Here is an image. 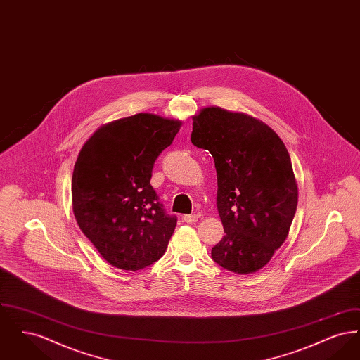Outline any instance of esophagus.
<instances>
[{"label":"esophagus","mask_w":360,"mask_h":360,"mask_svg":"<svg viewBox=\"0 0 360 360\" xmlns=\"http://www.w3.org/2000/svg\"><path fill=\"white\" fill-rule=\"evenodd\" d=\"M184 221L188 224L197 223L198 221V216L197 214H185L184 216Z\"/></svg>","instance_id":"esophagus-1"}]
</instances>
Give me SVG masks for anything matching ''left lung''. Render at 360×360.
I'll use <instances>...</instances> for the list:
<instances>
[{
	"label": "left lung",
	"mask_w": 360,
	"mask_h": 360,
	"mask_svg": "<svg viewBox=\"0 0 360 360\" xmlns=\"http://www.w3.org/2000/svg\"><path fill=\"white\" fill-rule=\"evenodd\" d=\"M191 143L207 150L217 172L221 241L212 259L236 274L264 267L289 235L298 188L281 137L252 116L209 106L193 116Z\"/></svg>",
	"instance_id": "8db88e82"
}]
</instances>
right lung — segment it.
<instances>
[{
  "instance_id": "right-lung-1",
  "label": "right lung",
  "mask_w": 360,
  "mask_h": 360,
  "mask_svg": "<svg viewBox=\"0 0 360 360\" xmlns=\"http://www.w3.org/2000/svg\"><path fill=\"white\" fill-rule=\"evenodd\" d=\"M182 121L153 113L110 121L82 146L72 172L75 220L113 267L136 271L163 257L176 225L151 186L159 154Z\"/></svg>"
}]
</instances>
